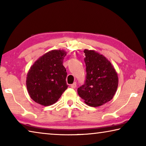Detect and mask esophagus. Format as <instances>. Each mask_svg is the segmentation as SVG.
<instances>
[{"instance_id":"34e87169","label":"esophagus","mask_w":146,"mask_h":146,"mask_svg":"<svg viewBox=\"0 0 146 146\" xmlns=\"http://www.w3.org/2000/svg\"><path fill=\"white\" fill-rule=\"evenodd\" d=\"M70 86H71V88L75 89V88H76V82H74V83L72 84H71Z\"/></svg>"}]
</instances>
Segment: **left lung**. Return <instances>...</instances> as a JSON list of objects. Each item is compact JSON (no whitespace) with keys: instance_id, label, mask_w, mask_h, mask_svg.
<instances>
[{"instance_id":"8db88e82","label":"left lung","mask_w":146,"mask_h":146,"mask_svg":"<svg viewBox=\"0 0 146 146\" xmlns=\"http://www.w3.org/2000/svg\"><path fill=\"white\" fill-rule=\"evenodd\" d=\"M86 76L78 94L85 103L97 107L109 102L117 91L118 78L111 64L105 56L93 50L85 49Z\"/></svg>"}]
</instances>
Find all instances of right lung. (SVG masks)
Segmentation results:
<instances>
[{
  "mask_svg": "<svg viewBox=\"0 0 146 146\" xmlns=\"http://www.w3.org/2000/svg\"><path fill=\"white\" fill-rule=\"evenodd\" d=\"M66 54L62 50L49 51L39 58L29 70L27 90L35 102L45 106L52 105L68 88L67 72L63 66Z\"/></svg>",
  "mask_w": 146,
  "mask_h": 146,
  "instance_id": "add662e5",
  "label": "right lung"
}]
</instances>
